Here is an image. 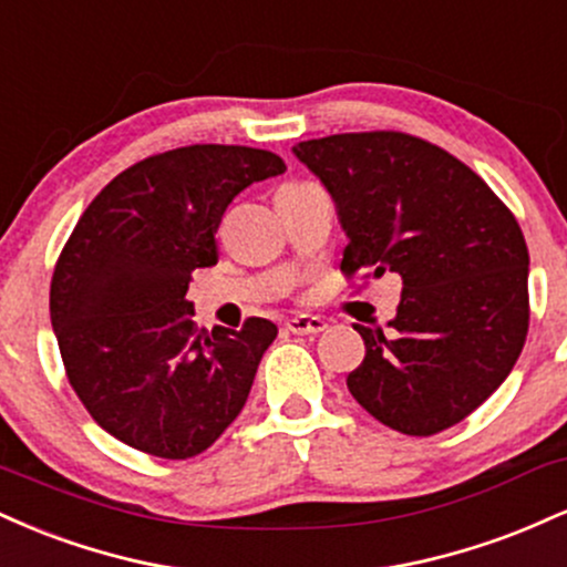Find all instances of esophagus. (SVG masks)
Listing matches in <instances>:
<instances>
[{
  "label": "esophagus",
  "mask_w": 567,
  "mask_h": 567,
  "mask_svg": "<svg viewBox=\"0 0 567 567\" xmlns=\"http://www.w3.org/2000/svg\"><path fill=\"white\" fill-rule=\"evenodd\" d=\"M285 328H288V333H292V336H317V333H322L328 324H324V320H320V317L301 315V317H292V320H288Z\"/></svg>",
  "instance_id": "esophagus-1"
}]
</instances>
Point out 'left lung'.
I'll return each mask as SVG.
<instances>
[{"mask_svg":"<svg viewBox=\"0 0 567 567\" xmlns=\"http://www.w3.org/2000/svg\"><path fill=\"white\" fill-rule=\"evenodd\" d=\"M292 154L336 202L343 275L402 277L389 330L354 324L365 360L351 396L410 437L464 421L528 336L530 258L509 207L445 148L394 130L301 141Z\"/></svg>","mask_w":567,"mask_h":567,"instance_id":"obj_1","label":"left lung"}]
</instances>
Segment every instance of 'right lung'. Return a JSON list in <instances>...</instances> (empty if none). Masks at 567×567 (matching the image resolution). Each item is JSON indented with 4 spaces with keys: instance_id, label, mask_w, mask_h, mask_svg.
Wrapping results in <instances>:
<instances>
[{
    "instance_id": "right-lung-1",
    "label": "right lung",
    "mask_w": 567,
    "mask_h": 567,
    "mask_svg": "<svg viewBox=\"0 0 567 567\" xmlns=\"http://www.w3.org/2000/svg\"><path fill=\"white\" fill-rule=\"evenodd\" d=\"M285 173L250 146L173 148L135 162L76 220L50 285V320L69 383L95 424L135 451L192 458L245 408L277 324L197 328L194 269L218 261L229 202Z\"/></svg>"
}]
</instances>
